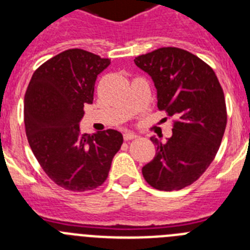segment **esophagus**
Returning a JSON list of instances; mask_svg holds the SVG:
<instances>
[{
  "label": "esophagus",
  "mask_w": 250,
  "mask_h": 250,
  "mask_svg": "<svg viewBox=\"0 0 250 250\" xmlns=\"http://www.w3.org/2000/svg\"><path fill=\"white\" fill-rule=\"evenodd\" d=\"M132 139H136V134H134V132H130V131L124 132V140L129 141V140H132Z\"/></svg>",
  "instance_id": "obj_1"
}]
</instances>
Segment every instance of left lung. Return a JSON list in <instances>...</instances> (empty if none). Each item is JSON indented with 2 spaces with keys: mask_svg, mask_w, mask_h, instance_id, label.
<instances>
[{
  "mask_svg": "<svg viewBox=\"0 0 250 250\" xmlns=\"http://www.w3.org/2000/svg\"><path fill=\"white\" fill-rule=\"evenodd\" d=\"M134 62L151 76L159 110L175 118L165 144L150 138L156 155L143 175L158 190H180L200 178L219 150L227 126L224 92L213 68L182 48H158Z\"/></svg>",
  "mask_w": 250,
  "mask_h": 250,
  "instance_id": "obj_1",
  "label": "left lung"
}]
</instances>
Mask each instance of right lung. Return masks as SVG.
I'll list each match as a JSON object with an SVG mask.
<instances>
[{"label":"right lung","mask_w":250,"mask_h":250,"mask_svg":"<svg viewBox=\"0 0 250 250\" xmlns=\"http://www.w3.org/2000/svg\"><path fill=\"white\" fill-rule=\"evenodd\" d=\"M109 59L81 48L56 55L34 72L25 94V129L35 158L48 178L71 191L92 190L109 175L123 135L107 129L81 134L83 106Z\"/></svg>","instance_id":"right-lung-1"}]
</instances>
